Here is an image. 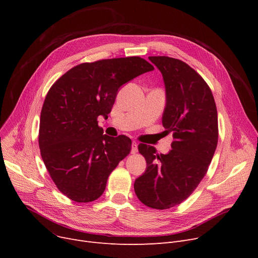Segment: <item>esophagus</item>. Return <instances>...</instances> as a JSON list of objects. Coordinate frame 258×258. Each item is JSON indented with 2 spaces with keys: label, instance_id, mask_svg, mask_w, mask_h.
I'll use <instances>...</instances> for the list:
<instances>
[{
  "label": "esophagus",
  "instance_id": "34e87169",
  "mask_svg": "<svg viewBox=\"0 0 258 258\" xmlns=\"http://www.w3.org/2000/svg\"><path fill=\"white\" fill-rule=\"evenodd\" d=\"M137 151H138V144H137V142H135V141H133V143H132V154H135V153H137Z\"/></svg>",
  "mask_w": 258,
  "mask_h": 258
}]
</instances>
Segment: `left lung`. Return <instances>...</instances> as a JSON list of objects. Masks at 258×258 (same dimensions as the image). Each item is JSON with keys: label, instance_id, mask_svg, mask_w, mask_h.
I'll list each match as a JSON object with an SVG mask.
<instances>
[{"label": "left lung", "instance_id": "8db88e82", "mask_svg": "<svg viewBox=\"0 0 258 258\" xmlns=\"http://www.w3.org/2000/svg\"><path fill=\"white\" fill-rule=\"evenodd\" d=\"M148 59L163 76L162 124L166 134L172 133L173 141L166 155H158L154 146L138 145L146 169L134 189L144 205L163 210L181 204L205 177L218 145V112L210 88L186 62L168 56Z\"/></svg>", "mask_w": 258, "mask_h": 258}]
</instances>
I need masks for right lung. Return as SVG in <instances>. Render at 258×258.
<instances>
[{"instance_id": "1", "label": "right lung", "mask_w": 258, "mask_h": 258, "mask_svg": "<svg viewBox=\"0 0 258 258\" xmlns=\"http://www.w3.org/2000/svg\"><path fill=\"white\" fill-rule=\"evenodd\" d=\"M154 69L139 56L85 62L49 90L40 112V156L58 190L70 200H97L108 175L130 154L132 140L104 135L97 118L111 113L122 86Z\"/></svg>"}]
</instances>
